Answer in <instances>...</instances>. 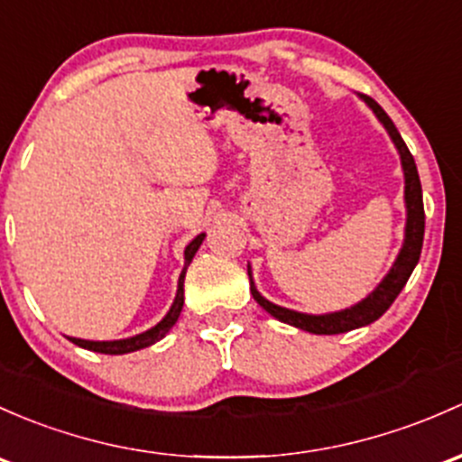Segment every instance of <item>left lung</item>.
Here are the masks:
<instances>
[{
    "mask_svg": "<svg viewBox=\"0 0 462 462\" xmlns=\"http://www.w3.org/2000/svg\"><path fill=\"white\" fill-rule=\"evenodd\" d=\"M363 99L367 101V106L376 113L381 124L385 125L387 133H390L392 142L396 143L398 152H401L402 170H405V203H407V227H405V244H402L401 254H398L394 268L390 270V274L383 279V283L378 285L374 292L367 296L365 300H361L354 308L343 310V312L334 314H320V317H312V314H300L292 312V310L279 308V305L270 303L268 299H263L259 292H256L254 283H252L250 274V290L252 296H254L256 303L265 310V312L272 314L274 319L283 320V323L294 325V328L305 329V332L312 334H343L349 332V329L363 328V325H370L376 319H381L383 314L387 312L392 303L396 300V296L401 294V290L405 288L407 279L414 272L416 263L420 259V250H423V236H425V208H423V188H420L419 170H416L414 157H411L410 148H407L405 142H402L401 133L396 130L394 121L387 116L385 110L372 99V97L363 95Z\"/></svg>",
    "mask_w": 462,
    "mask_h": 462,
    "instance_id": "8db88e82",
    "label": "left lung"
}]
</instances>
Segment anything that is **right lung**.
<instances>
[{"label": "right lung", "instance_id": "right-lung-1", "mask_svg": "<svg viewBox=\"0 0 462 462\" xmlns=\"http://www.w3.org/2000/svg\"><path fill=\"white\" fill-rule=\"evenodd\" d=\"M203 236H206V235H199L197 239H194L192 244L186 247V268H183L181 276H179V288H177V296H174L172 308H170V312L166 314V319H163L162 323H157L152 329H148V332L137 334V337L124 338V341H84V338H70V341L75 343V346H79L84 349H92V352L128 354V352H137V349L152 346V343H157L159 338L166 337V334L170 332V328L177 323L179 314H181V308H183V279H186V270H188V265H190L192 256L197 254L199 245L203 244Z\"/></svg>", "mask_w": 462, "mask_h": 462}]
</instances>
